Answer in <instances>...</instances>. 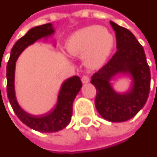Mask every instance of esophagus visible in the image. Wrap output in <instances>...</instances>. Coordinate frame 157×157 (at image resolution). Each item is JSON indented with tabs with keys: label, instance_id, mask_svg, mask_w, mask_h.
I'll return each mask as SVG.
<instances>
[{
	"label": "esophagus",
	"instance_id": "34e87169",
	"mask_svg": "<svg viewBox=\"0 0 157 157\" xmlns=\"http://www.w3.org/2000/svg\"><path fill=\"white\" fill-rule=\"evenodd\" d=\"M90 81L89 76H87V75H83L82 77V82L83 84H86V83H88Z\"/></svg>",
	"mask_w": 157,
	"mask_h": 157
}]
</instances>
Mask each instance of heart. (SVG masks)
<instances>
[{"label":"heart","instance_id":"b5f03b06","mask_svg":"<svg viewBox=\"0 0 157 157\" xmlns=\"http://www.w3.org/2000/svg\"><path fill=\"white\" fill-rule=\"evenodd\" d=\"M115 37L110 30L91 25L71 34L65 41V50L74 57L83 56L84 63L91 69L101 66L112 52Z\"/></svg>","mask_w":157,"mask_h":157}]
</instances>
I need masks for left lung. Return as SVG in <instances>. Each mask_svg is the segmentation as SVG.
<instances>
[{
	"mask_svg": "<svg viewBox=\"0 0 157 157\" xmlns=\"http://www.w3.org/2000/svg\"><path fill=\"white\" fill-rule=\"evenodd\" d=\"M116 32L117 51L105 66L92 76L91 83L96 87L95 106L104 119L121 122L131 119L147 101L151 72L143 47L130 30L110 21ZM119 75L132 79L130 88L118 93L110 81Z\"/></svg>",
	"mask_w": 157,
	"mask_h": 157,
	"instance_id": "obj_1",
	"label": "left lung"
}]
</instances>
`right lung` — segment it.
Instances as JSON below:
<instances>
[{"label": "right lung", "mask_w": 157, "mask_h": 157, "mask_svg": "<svg viewBox=\"0 0 157 157\" xmlns=\"http://www.w3.org/2000/svg\"><path fill=\"white\" fill-rule=\"evenodd\" d=\"M54 32L55 30L51 23L29 29L14 44L6 66L7 97L13 111L23 123L40 132H58L71 122L73 102L82 86L81 79L77 75L65 80L60 87L55 107L42 115H31L24 110L18 105L15 94V67L17 58L29 45L42 38L48 39Z\"/></svg>", "instance_id": "1"}]
</instances>
